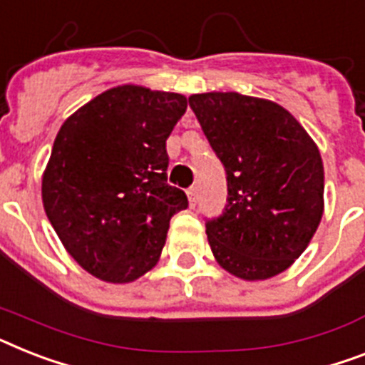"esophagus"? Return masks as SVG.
I'll return each mask as SVG.
<instances>
[{
  "label": "esophagus",
  "mask_w": 365,
  "mask_h": 365,
  "mask_svg": "<svg viewBox=\"0 0 365 365\" xmlns=\"http://www.w3.org/2000/svg\"><path fill=\"white\" fill-rule=\"evenodd\" d=\"M187 198H189V204H191V206H195V204H197V187L187 189Z\"/></svg>",
  "instance_id": "34e87169"
}]
</instances>
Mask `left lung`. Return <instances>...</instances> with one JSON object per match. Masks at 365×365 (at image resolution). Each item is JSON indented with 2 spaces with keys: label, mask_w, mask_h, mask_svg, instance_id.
Segmentation results:
<instances>
[{
  "label": "left lung",
  "mask_w": 365,
  "mask_h": 365,
  "mask_svg": "<svg viewBox=\"0 0 365 365\" xmlns=\"http://www.w3.org/2000/svg\"><path fill=\"white\" fill-rule=\"evenodd\" d=\"M227 170L229 204L206 223L217 264L264 281L294 264L324 213V167L315 140L287 108L236 91L189 97Z\"/></svg>",
  "instance_id": "8db88e82"
}]
</instances>
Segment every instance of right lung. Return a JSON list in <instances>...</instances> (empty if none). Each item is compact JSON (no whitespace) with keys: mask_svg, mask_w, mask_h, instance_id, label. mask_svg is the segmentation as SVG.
<instances>
[{"mask_svg":"<svg viewBox=\"0 0 365 365\" xmlns=\"http://www.w3.org/2000/svg\"><path fill=\"white\" fill-rule=\"evenodd\" d=\"M182 93L121 84L63 121L41 182L46 217L67 253L97 279L133 283L161 259L185 192L167 183V138Z\"/></svg>","mask_w":365,"mask_h":365,"instance_id":"obj_1","label":"right lung"}]
</instances>
